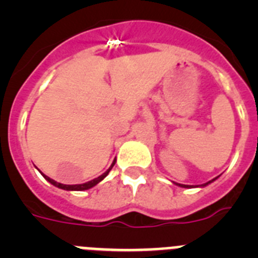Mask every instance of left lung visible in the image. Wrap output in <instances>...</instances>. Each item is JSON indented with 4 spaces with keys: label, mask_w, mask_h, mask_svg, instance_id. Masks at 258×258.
Wrapping results in <instances>:
<instances>
[{
    "label": "left lung",
    "mask_w": 258,
    "mask_h": 258,
    "mask_svg": "<svg viewBox=\"0 0 258 258\" xmlns=\"http://www.w3.org/2000/svg\"><path fill=\"white\" fill-rule=\"evenodd\" d=\"M216 179H217V177H216V178H213V179H212V181L207 182V183H204V184H200V186H190V184H181V183H175V184H177V186H179V187H184V188H190V187H204V186H207V184L212 183V182H213V181H216Z\"/></svg>",
    "instance_id": "obj_1"
}]
</instances>
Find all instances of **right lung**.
<instances>
[{
  "instance_id": "right-lung-1",
  "label": "right lung",
  "mask_w": 258,
  "mask_h": 258,
  "mask_svg": "<svg viewBox=\"0 0 258 258\" xmlns=\"http://www.w3.org/2000/svg\"><path fill=\"white\" fill-rule=\"evenodd\" d=\"M116 160H113V163L111 164V166H109L108 169L106 170V172L103 173L102 175H99V177H97V178L92 179V181H89V182H85V183H81V184H63V183H59V182L54 181V179H51L50 177H47V175H45L44 173H41V174L44 175V178L46 179L47 182H50L51 184H54L55 187H59L61 188V190H67V191H84V190H89V188H92L94 187L95 184H98L99 182L102 181V179H104L107 177V174L109 173V170L112 169V166L115 165Z\"/></svg>"
}]
</instances>
